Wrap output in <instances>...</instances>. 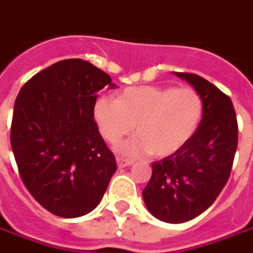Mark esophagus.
I'll return each instance as SVG.
<instances>
[{"mask_svg": "<svg viewBox=\"0 0 253 253\" xmlns=\"http://www.w3.org/2000/svg\"><path fill=\"white\" fill-rule=\"evenodd\" d=\"M117 163H118V167L123 169V167H127V166L132 165V163H134V161L127 159V158H117Z\"/></svg>", "mask_w": 253, "mask_h": 253, "instance_id": "obj_1", "label": "esophagus"}]
</instances>
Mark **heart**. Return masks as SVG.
Segmentation results:
<instances>
[{"label": "heart", "mask_w": 253, "mask_h": 253, "mask_svg": "<svg viewBox=\"0 0 253 253\" xmlns=\"http://www.w3.org/2000/svg\"><path fill=\"white\" fill-rule=\"evenodd\" d=\"M202 111V98L194 88L139 86L126 88L119 99L101 98L94 117L102 136L111 144L135 130L136 136L119 147L122 154L148 151L154 157H166L190 140Z\"/></svg>", "instance_id": "1"}]
</instances>
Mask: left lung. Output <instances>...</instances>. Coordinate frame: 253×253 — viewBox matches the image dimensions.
Returning a JSON list of instances; mask_svg holds the SVG:
<instances>
[{
  "instance_id": "8db88e82",
  "label": "left lung",
  "mask_w": 253,
  "mask_h": 253,
  "mask_svg": "<svg viewBox=\"0 0 253 253\" xmlns=\"http://www.w3.org/2000/svg\"><path fill=\"white\" fill-rule=\"evenodd\" d=\"M202 98L203 115L178 151L152 163L143 190L146 207L166 223H184L203 213L228 182L238 148V121L228 95L191 73H175Z\"/></svg>"
}]
</instances>
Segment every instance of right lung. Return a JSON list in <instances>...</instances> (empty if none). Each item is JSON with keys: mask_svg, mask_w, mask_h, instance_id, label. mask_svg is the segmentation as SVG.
<instances>
[{"mask_svg": "<svg viewBox=\"0 0 253 253\" xmlns=\"http://www.w3.org/2000/svg\"><path fill=\"white\" fill-rule=\"evenodd\" d=\"M111 77L84 59L37 73L14 103L10 144L25 187L47 211L84 216L99 204L117 171L94 121L98 91Z\"/></svg>", "mask_w": 253, "mask_h": 253, "instance_id": "right-lung-1", "label": "right lung"}]
</instances>
